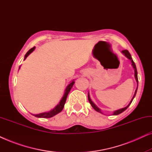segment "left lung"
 Instances as JSON below:
<instances>
[{"mask_svg":"<svg viewBox=\"0 0 152 152\" xmlns=\"http://www.w3.org/2000/svg\"><path fill=\"white\" fill-rule=\"evenodd\" d=\"M122 53H123L124 55H125L126 57H127L129 59H130V60H131V61H132V66H133V67H134V70H135V75H135V78H136V80L137 84L138 85V72H137V69H136V64H135L134 61H133V59H132V56H131L130 53H129V51L127 50H122ZM137 89H138V86H137V88H136V91H135V94H134V97H133L132 99V100H131L130 103L129 104L128 106H126V107H124V108H122V109H121L117 110V111H114V112H113V115H118V114H120V113H122V112L124 111H125V110H126V109H127V108L129 107V105L131 104V103L132 102L133 99H134V97H135V95H136V92H137ZM88 101H89V102H90V104H91V106H92V107H93V109H95V111H96L99 112V113H102L101 111H100V109H99V108L97 107V106L95 105V104L93 103L92 101H91V98H90V96H89V93H88Z\"/></svg>","mask_w":152,"mask_h":152,"instance_id":"8db88e82","label":"left lung"}]
</instances>
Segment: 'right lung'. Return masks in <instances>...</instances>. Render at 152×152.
Wrapping results in <instances>:
<instances>
[{
    "mask_svg": "<svg viewBox=\"0 0 152 152\" xmlns=\"http://www.w3.org/2000/svg\"><path fill=\"white\" fill-rule=\"evenodd\" d=\"M34 49H35V47H33L30 50H29L28 53H27L26 54V55H25L24 60L26 59L27 57H28V56L30 55L31 53H32V52L34 51ZM74 83H75L74 81H72V82L70 83V84L68 85V86L66 87V90H65V93H64V96H63V97H62V99H61V101L59 102V103L56 106V107L54 108V109L52 110V111H49V112H45V113H42L37 114V115H34L35 117H37V118H49L53 117L54 115H57V113H60V112H61L62 110H63V109H64V104H65L66 101V98H67V96H68V93H69L70 89L72 88V86H73Z\"/></svg>",
    "mask_w": 152,
    "mask_h": 152,
    "instance_id": "add662e5",
    "label": "right lung"
}]
</instances>
